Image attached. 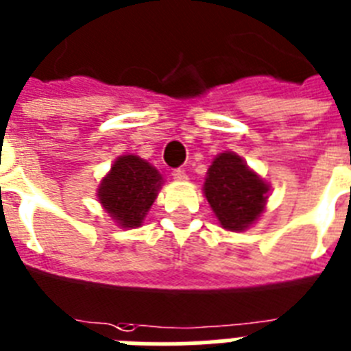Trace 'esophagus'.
Returning a JSON list of instances; mask_svg holds the SVG:
<instances>
[{"label": "esophagus", "mask_w": 351, "mask_h": 351, "mask_svg": "<svg viewBox=\"0 0 351 351\" xmlns=\"http://www.w3.org/2000/svg\"><path fill=\"white\" fill-rule=\"evenodd\" d=\"M172 176H173V179H176V181H184V179H186V170H184V169H173Z\"/></svg>", "instance_id": "esophagus-1"}]
</instances>
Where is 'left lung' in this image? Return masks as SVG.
I'll return each mask as SVG.
<instances>
[{"instance_id":"1","label":"left lung","mask_w":351,"mask_h":351,"mask_svg":"<svg viewBox=\"0 0 351 351\" xmlns=\"http://www.w3.org/2000/svg\"><path fill=\"white\" fill-rule=\"evenodd\" d=\"M269 186L233 152L217 156L208 169L204 195L222 228L242 231L262 215Z\"/></svg>"}]
</instances>
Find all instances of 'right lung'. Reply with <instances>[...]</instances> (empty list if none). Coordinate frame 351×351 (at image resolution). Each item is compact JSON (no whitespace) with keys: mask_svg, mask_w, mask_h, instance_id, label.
Returning a JSON list of instances; mask_svg holds the SVG:
<instances>
[{"mask_svg":"<svg viewBox=\"0 0 351 351\" xmlns=\"http://www.w3.org/2000/svg\"><path fill=\"white\" fill-rule=\"evenodd\" d=\"M163 181L154 167L138 156H121L98 188V199L123 228H138L158 197Z\"/></svg>","mask_w":351,"mask_h":351,"instance_id":"right-lung-1","label":"right lung"}]
</instances>
